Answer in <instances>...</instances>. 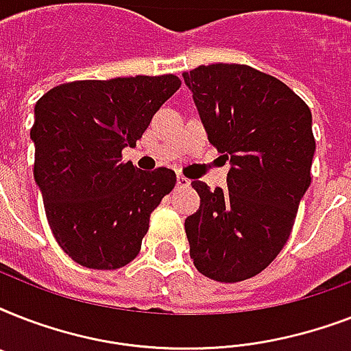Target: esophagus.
Wrapping results in <instances>:
<instances>
[{
  "mask_svg": "<svg viewBox=\"0 0 351 351\" xmlns=\"http://www.w3.org/2000/svg\"><path fill=\"white\" fill-rule=\"evenodd\" d=\"M189 184H191V180H189V178H186L184 175L176 176V186H178V187H187Z\"/></svg>",
  "mask_w": 351,
  "mask_h": 351,
  "instance_id": "34e87169",
  "label": "esophagus"
}]
</instances>
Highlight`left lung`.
I'll return each mask as SVG.
<instances>
[{
    "instance_id": "left-lung-1",
    "label": "left lung",
    "mask_w": 351,
    "mask_h": 351,
    "mask_svg": "<svg viewBox=\"0 0 351 351\" xmlns=\"http://www.w3.org/2000/svg\"><path fill=\"white\" fill-rule=\"evenodd\" d=\"M209 142L230 160L228 189L193 180L200 197L186 219L198 271L239 282L266 269L289 239L311 182V111L288 85L247 65L184 73Z\"/></svg>"
}]
</instances>
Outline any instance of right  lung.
<instances>
[{
  "mask_svg": "<svg viewBox=\"0 0 351 351\" xmlns=\"http://www.w3.org/2000/svg\"><path fill=\"white\" fill-rule=\"evenodd\" d=\"M180 87L175 74L58 85L34 107V180L52 234L90 269H118L140 253L149 219L176 184L175 171H140L134 147Z\"/></svg>",
  "mask_w": 351,
  "mask_h": 351,
  "instance_id": "obj_1",
  "label": "right lung"
}]
</instances>
